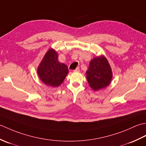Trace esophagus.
I'll use <instances>...</instances> for the list:
<instances>
[{
	"instance_id": "1",
	"label": "esophagus",
	"mask_w": 146,
	"mask_h": 146,
	"mask_svg": "<svg viewBox=\"0 0 146 146\" xmlns=\"http://www.w3.org/2000/svg\"><path fill=\"white\" fill-rule=\"evenodd\" d=\"M74 71H77V72H78V71H80V68L79 67H77L76 69L74 70Z\"/></svg>"
}]
</instances>
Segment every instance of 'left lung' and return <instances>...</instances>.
<instances>
[{"label":"left lung","mask_w":146,"mask_h":146,"mask_svg":"<svg viewBox=\"0 0 146 146\" xmlns=\"http://www.w3.org/2000/svg\"><path fill=\"white\" fill-rule=\"evenodd\" d=\"M112 72L108 61L104 56L97 57L90 61L86 71V78L90 86L94 90H99L110 83Z\"/></svg>","instance_id":"obj_1"}]
</instances>
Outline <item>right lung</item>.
<instances>
[{
  "label": "right lung",
  "mask_w": 146,
  "mask_h": 146,
  "mask_svg": "<svg viewBox=\"0 0 146 146\" xmlns=\"http://www.w3.org/2000/svg\"><path fill=\"white\" fill-rule=\"evenodd\" d=\"M58 58L57 52L54 49H49L38 68L40 79L46 85L52 87L60 85L68 73L66 65L59 62Z\"/></svg>",
  "instance_id": "1"
}]
</instances>
